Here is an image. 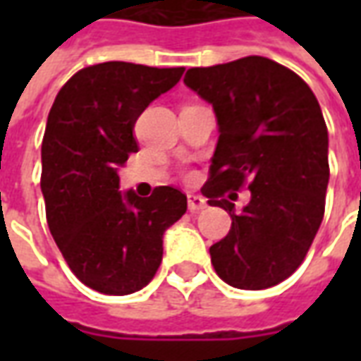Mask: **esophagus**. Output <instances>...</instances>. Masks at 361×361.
Wrapping results in <instances>:
<instances>
[{"label": "esophagus", "mask_w": 361, "mask_h": 361, "mask_svg": "<svg viewBox=\"0 0 361 361\" xmlns=\"http://www.w3.org/2000/svg\"><path fill=\"white\" fill-rule=\"evenodd\" d=\"M188 207H189V212H199V211H203L204 207H207V201H204L201 195L191 193V195L188 197Z\"/></svg>", "instance_id": "1"}]
</instances>
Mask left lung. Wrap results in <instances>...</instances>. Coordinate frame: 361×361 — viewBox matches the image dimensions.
I'll use <instances>...</instances> for the list:
<instances>
[{"label": "left lung", "mask_w": 361, "mask_h": 361, "mask_svg": "<svg viewBox=\"0 0 361 361\" xmlns=\"http://www.w3.org/2000/svg\"><path fill=\"white\" fill-rule=\"evenodd\" d=\"M183 82L211 104L219 123L203 195L228 211L232 228L209 250L214 271L240 290L274 286L302 265L325 212L329 133L321 106L294 71L261 56L193 67ZM243 183L252 199L235 213L231 201Z\"/></svg>", "instance_id": "left-lung-1"}]
</instances>
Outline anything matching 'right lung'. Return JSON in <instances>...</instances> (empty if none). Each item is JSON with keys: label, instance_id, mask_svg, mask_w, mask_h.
<instances>
[{"label": "right lung", "instance_id": "obj_1", "mask_svg": "<svg viewBox=\"0 0 361 361\" xmlns=\"http://www.w3.org/2000/svg\"><path fill=\"white\" fill-rule=\"evenodd\" d=\"M183 67L106 61L75 73L54 100L42 141L46 219L69 269L108 295L149 284L162 261V238L188 211L180 189L150 197L119 191V166L137 152L135 121L180 82Z\"/></svg>", "mask_w": 361, "mask_h": 361}]
</instances>
